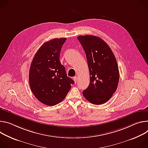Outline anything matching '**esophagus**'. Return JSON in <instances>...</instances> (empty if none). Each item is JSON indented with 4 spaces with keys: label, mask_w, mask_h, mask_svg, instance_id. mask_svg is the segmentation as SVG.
I'll list each match as a JSON object with an SVG mask.
<instances>
[{
    "label": "esophagus",
    "mask_w": 148,
    "mask_h": 148,
    "mask_svg": "<svg viewBox=\"0 0 148 148\" xmlns=\"http://www.w3.org/2000/svg\"><path fill=\"white\" fill-rule=\"evenodd\" d=\"M73 80L75 81V83H76V82H77V76H75V77H73Z\"/></svg>",
    "instance_id": "obj_1"
}]
</instances>
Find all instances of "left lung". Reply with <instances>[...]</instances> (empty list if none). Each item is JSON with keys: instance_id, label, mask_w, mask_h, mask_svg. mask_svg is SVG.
<instances>
[{"instance_id": "1", "label": "left lung", "mask_w": 148, "mask_h": 148, "mask_svg": "<svg viewBox=\"0 0 148 148\" xmlns=\"http://www.w3.org/2000/svg\"><path fill=\"white\" fill-rule=\"evenodd\" d=\"M77 39L86 53L90 84L83 95L94 105L108 101L118 88L119 72L116 59L109 45L100 38L79 36Z\"/></svg>"}]
</instances>
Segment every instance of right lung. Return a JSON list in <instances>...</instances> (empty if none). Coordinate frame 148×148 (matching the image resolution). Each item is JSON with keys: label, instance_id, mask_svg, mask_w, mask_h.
Listing matches in <instances>:
<instances>
[{"label": "right lung", "instance_id": "obj_1", "mask_svg": "<svg viewBox=\"0 0 148 148\" xmlns=\"http://www.w3.org/2000/svg\"><path fill=\"white\" fill-rule=\"evenodd\" d=\"M66 38H56L45 42L36 52L29 70L30 89L37 99L47 106L62 102L74 81L67 76L59 57Z\"/></svg>", "mask_w": 148, "mask_h": 148}]
</instances>
